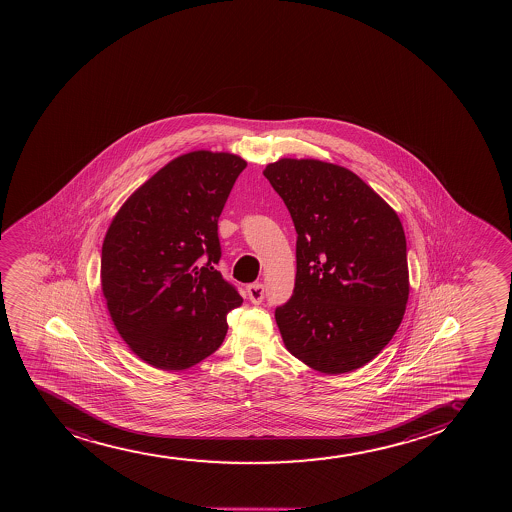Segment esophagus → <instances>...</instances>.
I'll return each instance as SVG.
<instances>
[{
	"mask_svg": "<svg viewBox=\"0 0 512 512\" xmlns=\"http://www.w3.org/2000/svg\"><path fill=\"white\" fill-rule=\"evenodd\" d=\"M247 297L253 304H261L265 299V285L263 283H251L246 288Z\"/></svg>",
	"mask_w": 512,
	"mask_h": 512,
	"instance_id": "34e87169",
	"label": "esophagus"
}]
</instances>
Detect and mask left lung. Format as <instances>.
<instances>
[{
  "mask_svg": "<svg viewBox=\"0 0 512 512\" xmlns=\"http://www.w3.org/2000/svg\"><path fill=\"white\" fill-rule=\"evenodd\" d=\"M266 179L297 232L294 294L275 319L288 352L324 374L371 362L405 316V230L393 208L340 165L280 159Z\"/></svg>",
  "mask_w": 512,
  "mask_h": 512,
  "instance_id": "1",
  "label": "left lung"
}]
</instances>
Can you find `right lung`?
I'll return each instance as SVG.
<instances>
[{
	"instance_id": "obj_1",
	"label": "right lung",
	"mask_w": 512,
	"mask_h": 512,
	"mask_svg": "<svg viewBox=\"0 0 512 512\" xmlns=\"http://www.w3.org/2000/svg\"><path fill=\"white\" fill-rule=\"evenodd\" d=\"M247 162L198 150L141 184L112 218L100 282L128 347L162 371H183L217 350L242 297L217 270L218 217Z\"/></svg>"
}]
</instances>
